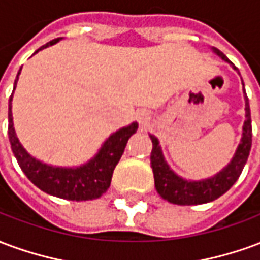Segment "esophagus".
Instances as JSON below:
<instances>
[{
  "label": "esophagus",
  "instance_id": "34e87169",
  "mask_svg": "<svg viewBox=\"0 0 260 260\" xmlns=\"http://www.w3.org/2000/svg\"><path fill=\"white\" fill-rule=\"evenodd\" d=\"M138 121H139V124H141L142 126H146V125L149 124V121H150V115L147 113H145V111H142V113L138 114Z\"/></svg>",
  "mask_w": 260,
  "mask_h": 260
}]
</instances>
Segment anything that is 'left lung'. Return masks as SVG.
<instances>
[{
    "label": "left lung",
    "mask_w": 260,
    "mask_h": 260,
    "mask_svg": "<svg viewBox=\"0 0 260 260\" xmlns=\"http://www.w3.org/2000/svg\"><path fill=\"white\" fill-rule=\"evenodd\" d=\"M214 53L220 55L224 61L230 62L229 58L218 48H214ZM234 69L237 68L234 67ZM245 117L246 119L244 124L242 139H241L240 146L237 149V153L231 160V163L223 171H220L217 175L207 178V180L198 181V182H188V181L177 177L164 161L157 139L153 135H149L153 143L152 153H150V164H152L153 175H154V185H156L158 195L170 203L189 206V205H202V203L212 202L229 191L235 184V181L240 178L252 146L251 108H249V100L246 97V93Z\"/></svg>",
    "instance_id": "obj_1"
}]
</instances>
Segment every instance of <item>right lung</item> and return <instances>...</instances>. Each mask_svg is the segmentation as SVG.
Masks as SVG:
<instances>
[{
	"label": "right lung",
	"mask_w": 260,
	"mask_h": 260,
	"mask_svg": "<svg viewBox=\"0 0 260 260\" xmlns=\"http://www.w3.org/2000/svg\"><path fill=\"white\" fill-rule=\"evenodd\" d=\"M58 40L59 39H54L39 50L53 46L54 43H57ZM39 50L36 53H39ZM20 69L16 75L15 86L19 78ZM11 102H12V94L9 97L8 107V135L11 147L22 171L37 188H40L46 193L68 199V201H91V199L100 198L107 191L111 184L113 171L124 153L126 142L138 129L136 122L117 131L115 134L110 136L100 149V152L97 153L96 157L85 166H82L79 169H58V167L55 169V167H50L47 164L37 161L36 158L27 154V152L22 147L15 135Z\"/></svg>",
	"instance_id": "1"
}]
</instances>
